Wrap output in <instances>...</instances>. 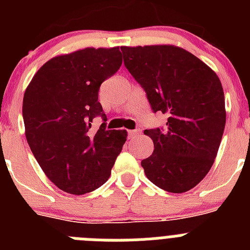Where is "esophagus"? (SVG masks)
<instances>
[{"label": "esophagus", "mask_w": 250, "mask_h": 250, "mask_svg": "<svg viewBox=\"0 0 250 250\" xmlns=\"http://www.w3.org/2000/svg\"><path fill=\"white\" fill-rule=\"evenodd\" d=\"M139 134H140V130H138V129H136V130H129V138L134 139V138H136Z\"/></svg>", "instance_id": "esophagus-1"}]
</instances>
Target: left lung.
<instances>
[{
	"mask_svg": "<svg viewBox=\"0 0 250 250\" xmlns=\"http://www.w3.org/2000/svg\"><path fill=\"white\" fill-rule=\"evenodd\" d=\"M124 63L146 91L167 129L145 130L154 151L141 161L152 184L185 193L205 178L219 150L227 120L219 77L189 51L174 45L123 46Z\"/></svg>",
	"mask_w": 250,
	"mask_h": 250,
	"instance_id": "left-lung-1",
	"label": "left lung"
}]
</instances>
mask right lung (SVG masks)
<instances>
[{"label":"right lung","instance_id":"add662e5","mask_svg":"<svg viewBox=\"0 0 250 250\" xmlns=\"http://www.w3.org/2000/svg\"><path fill=\"white\" fill-rule=\"evenodd\" d=\"M123 63L120 47H86L52 57L26 87L22 104L25 135L45 175L74 195L107 182L126 141V130L91 132L103 116L99 89Z\"/></svg>","mask_w":250,"mask_h":250}]
</instances>
